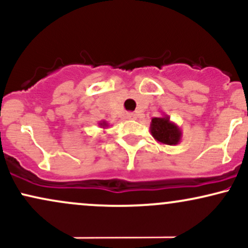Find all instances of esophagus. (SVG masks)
Masks as SVG:
<instances>
[{
	"instance_id": "esophagus-1",
	"label": "esophagus",
	"mask_w": 248,
	"mask_h": 248,
	"mask_svg": "<svg viewBox=\"0 0 248 248\" xmlns=\"http://www.w3.org/2000/svg\"><path fill=\"white\" fill-rule=\"evenodd\" d=\"M126 116L127 119H130V120H135V119L138 118V114H136V113H127Z\"/></svg>"
}]
</instances>
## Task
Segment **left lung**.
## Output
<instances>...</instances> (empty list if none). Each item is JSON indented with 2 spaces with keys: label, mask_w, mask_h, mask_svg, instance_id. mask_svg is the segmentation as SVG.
<instances>
[{
  "label": "left lung",
  "mask_w": 248,
  "mask_h": 248,
  "mask_svg": "<svg viewBox=\"0 0 248 248\" xmlns=\"http://www.w3.org/2000/svg\"><path fill=\"white\" fill-rule=\"evenodd\" d=\"M150 134L156 141L167 146H176L182 139L181 128L170 120L169 115L153 118L150 122Z\"/></svg>",
  "instance_id": "obj_1"
}]
</instances>
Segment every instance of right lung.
<instances>
[{"instance_id":"obj_1","label":"right lung","mask_w":248,"mask_h":248,"mask_svg":"<svg viewBox=\"0 0 248 248\" xmlns=\"http://www.w3.org/2000/svg\"><path fill=\"white\" fill-rule=\"evenodd\" d=\"M99 126H100L101 128H107L108 127V122H106V121H100L99 122Z\"/></svg>"}]
</instances>
